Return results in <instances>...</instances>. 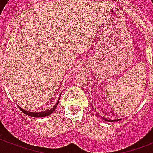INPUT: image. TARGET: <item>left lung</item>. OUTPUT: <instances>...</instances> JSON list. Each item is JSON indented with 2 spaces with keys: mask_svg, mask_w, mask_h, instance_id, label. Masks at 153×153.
Here are the masks:
<instances>
[{
  "mask_svg": "<svg viewBox=\"0 0 153 153\" xmlns=\"http://www.w3.org/2000/svg\"><path fill=\"white\" fill-rule=\"evenodd\" d=\"M103 120H105V121H119L120 119H115V120H109V119H106V118H105V117H103Z\"/></svg>",
  "mask_w": 153,
  "mask_h": 153,
  "instance_id": "1",
  "label": "left lung"
}]
</instances>
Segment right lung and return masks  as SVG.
<instances>
[{
  "instance_id": "add662e5",
  "label": "right lung",
  "mask_w": 153,
  "mask_h": 153,
  "mask_svg": "<svg viewBox=\"0 0 153 153\" xmlns=\"http://www.w3.org/2000/svg\"><path fill=\"white\" fill-rule=\"evenodd\" d=\"M59 99H60V97H59V98L58 102H56V104H55V105L52 107V108H51L50 109H48V110H44V111L39 112V113H34V112L26 111V110H25V109H22V108H20V106H18V107H19L20 110H21V111H22L24 114H26V115H28V116H31V117H44L48 116V115L51 114L53 112L55 111V109H56V106L58 105V103H59Z\"/></svg>"
}]
</instances>
